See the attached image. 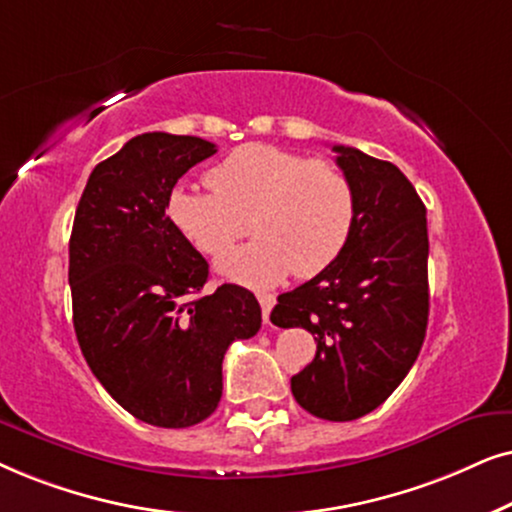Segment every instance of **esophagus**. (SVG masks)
Returning <instances> with one entry per match:
<instances>
[{
	"mask_svg": "<svg viewBox=\"0 0 512 512\" xmlns=\"http://www.w3.org/2000/svg\"><path fill=\"white\" fill-rule=\"evenodd\" d=\"M257 299H260V306H262V318L264 323H269V313L274 309L276 304V297L271 295V292H257Z\"/></svg>",
	"mask_w": 512,
	"mask_h": 512,
	"instance_id": "1",
	"label": "esophagus"
}]
</instances>
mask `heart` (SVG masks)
Returning a JSON list of instances; mask_svg holds the SVG:
<instances>
[{"label":"heart","mask_w":512,"mask_h":512,"mask_svg":"<svg viewBox=\"0 0 512 512\" xmlns=\"http://www.w3.org/2000/svg\"><path fill=\"white\" fill-rule=\"evenodd\" d=\"M213 192L175 187L168 217L203 255L217 257L244 235L258 238L220 257L217 271L245 285H274L285 276H316L342 252L351 234L356 196L330 159L250 142L206 173Z\"/></svg>","instance_id":"obj_1"}]
</instances>
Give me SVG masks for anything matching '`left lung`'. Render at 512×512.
Instances as JSON below:
<instances>
[{
	"instance_id": "1",
	"label": "left lung",
	"mask_w": 512,
	"mask_h": 512,
	"mask_svg": "<svg viewBox=\"0 0 512 512\" xmlns=\"http://www.w3.org/2000/svg\"><path fill=\"white\" fill-rule=\"evenodd\" d=\"M356 196L351 234L327 267L278 295L271 323L304 327L316 358L290 379L306 412L353 421L407 377L428 325L426 206L393 163L335 145Z\"/></svg>"
}]
</instances>
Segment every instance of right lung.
Segmentation results:
<instances>
[{
  "mask_svg": "<svg viewBox=\"0 0 512 512\" xmlns=\"http://www.w3.org/2000/svg\"><path fill=\"white\" fill-rule=\"evenodd\" d=\"M194 135L142 133L93 168L70 236L74 332L95 379L135 419L201 424L222 398L229 344L262 325L255 295H203L208 262L166 215L189 168L213 156Z\"/></svg>",
  "mask_w": 512,
  "mask_h": 512,
  "instance_id": "right-lung-1",
  "label": "right lung"
}]
</instances>
